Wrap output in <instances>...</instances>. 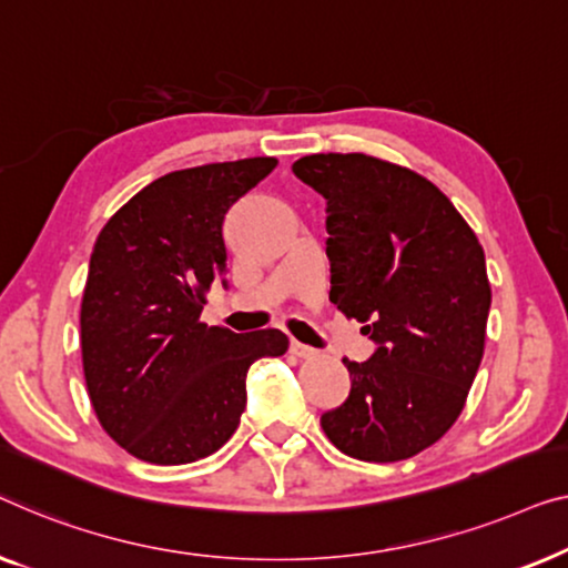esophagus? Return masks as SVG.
Wrapping results in <instances>:
<instances>
[{
	"label": "esophagus",
	"mask_w": 568,
	"mask_h": 568,
	"mask_svg": "<svg viewBox=\"0 0 568 568\" xmlns=\"http://www.w3.org/2000/svg\"><path fill=\"white\" fill-rule=\"evenodd\" d=\"M291 353L295 357H303V361H311V357H316V349H311L308 345H301V342H291Z\"/></svg>",
	"instance_id": "esophagus-1"
}]
</instances>
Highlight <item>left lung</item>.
<instances>
[{"mask_svg": "<svg viewBox=\"0 0 568 568\" xmlns=\"http://www.w3.org/2000/svg\"><path fill=\"white\" fill-rule=\"evenodd\" d=\"M295 178L326 201L329 301L375 353L347 365L345 404L322 414L349 458L394 463L435 445L484 357L491 285L478 239L422 174L365 154H311Z\"/></svg>", "mask_w": 568, "mask_h": 568, "instance_id": "obj_1", "label": "left lung"}]
</instances>
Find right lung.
<instances>
[{
    "mask_svg": "<svg viewBox=\"0 0 568 568\" xmlns=\"http://www.w3.org/2000/svg\"><path fill=\"white\" fill-rule=\"evenodd\" d=\"M277 166L273 156L170 172L100 231L82 298V365L100 425L139 460H201L236 433L246 371L287 349L281 329L201 322L226 285L223 219Z\"/></svg>",
    "mask_w": 568,
    "mask_h": 568,
    "instance_id": "add662e5",
    "label": "right lung"
}]
</instances>
